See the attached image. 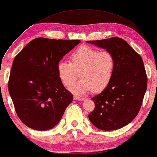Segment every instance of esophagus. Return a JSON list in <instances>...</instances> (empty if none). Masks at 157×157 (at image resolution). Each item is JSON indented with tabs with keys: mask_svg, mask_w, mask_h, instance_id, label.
<instances>
[{
	"mask_svg": "<svg viewBox=\"0 0 157 157\" xmlns=\"http://www.w3.org/2000/svg\"><path fill=\"white\" fill-rule=\"evenodd\" d=\"M74 99L76 101H84L85 98H82V97H79V96H74Z\"/></svg>",
	"mask_w": 157,
	"mask_h": 157,
	"instance_id": "1",
	"label": "esophagus"
}]
</instances>
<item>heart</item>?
Listing matches in <instances>:
<instances>
[{
	"label": "heart",
	"mask_w": 157,
	"mask_h": 157,
	"mask_svg": "<svg viewBox=\"0 0 157 157\" xmlns=\"http://www.w3.org/2000/svg\"><path fill=\"white\" fill-rule=\"evenodd\" d=\"M71 63L60 61L57 73L66 86H70L76 78L75 71H80L81 79L70 87L73 93L83 95L93 89L103 91L112 81L115 68V60L110 52H99L87 45L78 47L72 52Z\"/></svg>",
	"instance_id": "heart-1"
}]
</instances>
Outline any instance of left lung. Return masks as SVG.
Wrapping results in <instances>:
<instances>
[{"instance_id":"obj_1","label":"left lung","mask_w":157,"mask_h":157,"mask_svg":"<svg viewBox=\"0 0 157 157\" xmlns=\"http://www.w3.org/2000/svg\"><path fill=\"white\" fill-rule=\"evenodd\" d=\"M86 43L106 49L115 60L110 84L91 98L95 108L89 119L101 130L119 129L133 120L143 103L147 86L143 61L124 40L117 37Z\"/></svg>"}]
</instances>
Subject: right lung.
<instances>
[{
	"mask_svg": "<svg viewBox=\"0 0 157 157\" xmlns=\"http://www.w3.org/2000/svg\"><path fill=\"white\" fill-rule=\"evenodd\" d=\"M79 43V40L38 38L15 56L9 94L19 118L28 127L37 131L54 128L73 101L59 78L57 65Z\"/></svg>",
	"mask_w": 157,
	"mask_h": 157,
	"instance_id": "1",
	"label": "right lung"
}]
</instances>
